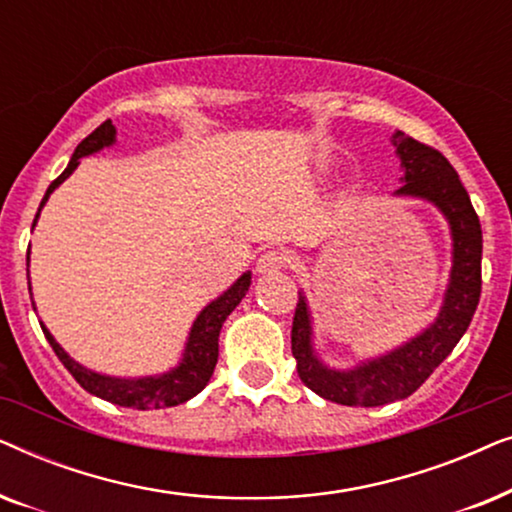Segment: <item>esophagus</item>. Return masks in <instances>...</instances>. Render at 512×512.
<instances>
[{"label":"esophagus","mask_w":512,"mask_h":512,"mask_svg":"<svg viewBox=\"0 0 512 512\" xmlns=\"http://www.w3.org/2000/svg\"><path fill=\"white\" fill-rule=\"evenodd\" d=\"M286 265V256L282 254V251H277V249H268V251H263L261 256H258V261H256V270L261 272V275H268V272H277V270H282Z\"/></svg>","instance_id":"esophagus-1"}]
</instances>
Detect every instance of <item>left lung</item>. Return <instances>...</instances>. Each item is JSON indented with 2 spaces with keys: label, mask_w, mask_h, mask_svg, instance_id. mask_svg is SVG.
<instances>
[{
  "label": "left lung",
  "mask_w": 512,
  "mask_h": 512,
  "mask_svg": "<svg viewBox=\"0 0 512 512\" xmlns=\"http://www.w3.org/2000/svg\"><path fill=\"white\" fill-rule=\"evenodd\" d=\"M394 144L405 167V184L396 195L431 200L447 216L454 240V265L436 324L396 352L347 373L328 370L312 354L310 312L300 293L291 326V352L298 377L326 401L352 408H375L415 394L466 333L482 289V228L459 174L450 160L429 144L405 139L401 132L394 135Z\"/></svg>",
  "instance_id": "obj_1"
}]
</instances>
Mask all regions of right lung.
I'll return each mask as SVG.
<instances>
[{"label":"right lung","mask_w":512,"mask_h":512,"mask_svg":"<svg viewBox=\"0 0 512 512\" xmlns=\"http://www.w3.org/2000/svg\"><path fill=\"white\" fill-rule=\"evenodd\" d=\"M114 137H116V128L111 125V121H104L100 128L90 132V135L76 146L67 170L62 172L51 186H48L44 200H41L39 205V212L41 207H44V202L48 200V195L55 191V186L62 184V181L76 170L79 158L114 144ZM39 212L34 216V223L39 219ZM27 261H30V254H27ZM249 284H251V275L249 272H244V275L237 279V282L230 286L221 298H216L214 303H209L205 310L200 312V317L195 319V324L191 328V338H188L184 361L179 363V368H174L167 375H160V377L118 380V377L97 375L93 370H86L83 366H79L74 359H69L65 349L53 340V335L48 333V328L44 324H41V331H44L48 345L53 347V352L62 361V366L72 373L74 380L79 382L88 394H95L97 398H104V401L121 405V408H135V410L172 408V405L186 403L188 398L200 394V391L207 387L209 377L214 373L216 359H219V333H221L223 321H226L228 314L233 312L237 305H240V300L244 298V293H247Z\"/></svg>","instance_id":"right-lung-1"}]
</instances>
